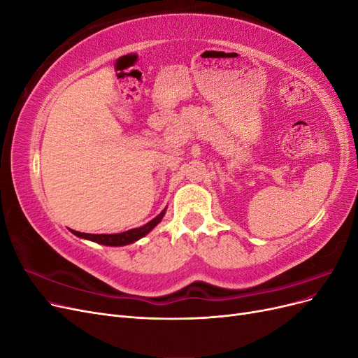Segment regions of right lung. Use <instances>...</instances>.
Masks as SVG:
<instances>
[{
	"mask_svg": "<svg viewBox=\"0 0 358 358\" xmlns=\"http://www.w3.org/2000/svg\"><path fill=\"white\" fill-rule=\"evenodd\" d=\"M164 213H166V209L162 210L158 216H155L152 221H149L148 224L138 227V229H133V230H128V231H124V233H116V234H88V233H80V231H74V230H71V233L74 236L82 237V239L91 241V242L100 243V245L124 246V245L134 243L138 239H142V237L146 236L150 230H152L157 224L161 222Z\"/></svg>",
	"mask_w": 358,
	"mask_h": 358,
	"instance_id": "obj_1",
	"label": "right lung"
}]
</instances>
